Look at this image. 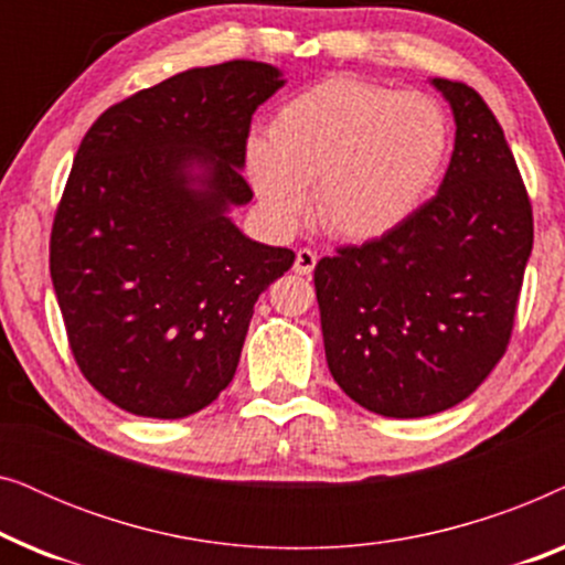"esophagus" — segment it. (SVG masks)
<instances>
[{
  "mask_svg": "<svg viewBox=\"0 0 565 565\" xmlns=\"http://www.w3.org/2000/svg\"><path fill=\"white\" fill-rule=\"evenodd\" d=\"M313 267H316V252L298 249L296 252V265H292V269H296L298 275H311Z\"/></svg>",
  "mask_w": 565,
  "mask_h": 565,
  "instance_id": "1",
  "label": "esophagus"
}]
</instances>
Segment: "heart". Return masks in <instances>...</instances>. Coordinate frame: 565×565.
<instances>
[{
  "instance_id": "obj_1",
  "label": "heart",
  "mask_w": 565,
  "mask_h": 565,
  "mask_svg": "<svg viewBox=\"0 0 565 565\" xmlns=\"http://www.w3.org/2000/svg\"><path fill=\"white\" fill-rule=\"evenodd\" d=\"M450 126L437 99L334 76L288 99L252 138L246 164L269 221L313 215L339 238H375L416 211L443 167Z\"/></svg>"
}]
</instances>
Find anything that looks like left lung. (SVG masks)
Returning <instances> with one entry per match:
<instances>
[{"instance_id": "8db88e82", "label": "left lung", "mask_w": 565, "mask_h": 565, "mask_svg": "<svg viewBox=\"0 0 565 565\" xmlns=\"http://www.w3.org/2000/svg\"><path fill=\"white\" fill-rule=\"evenodd\" d=\"M455 115L439 192L313 269L331 375L393 419L466 401L504 358L532 252V205L504 130L462 82L435 79Z\"/></svg>"}]
</instances>
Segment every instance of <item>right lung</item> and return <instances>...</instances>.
Segmentation results:
<instances>
[{
	"label": "right lung",
	"mask_w": 565,
	"mask_h": 565,
	"mask_svg": "<svg viewBox=\"0 0 565 565\" xmlns=\"http://www.w3.org/2000/svg\"><path fill=\"white\" fill-rule=\"evenodd\" d=\"M280 87L259 61L190 68L107 107L82 138L51 280L76 365L122 412L182 419L213 404L254 303L296 262L226 218L252 200L238 167L254 110Z\"/></svg>",
	"instance_id": "right-lung-1"
}]
</instances>
